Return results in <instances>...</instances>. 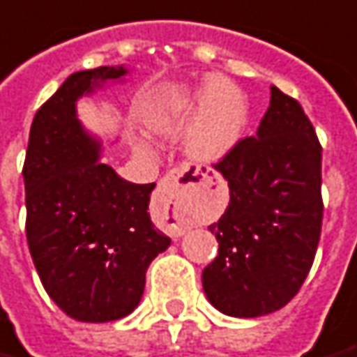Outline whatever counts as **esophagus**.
<instances>
[{
    "mask_svg": "<svg viewBox=\"0 0 357 357\" xmlns=\"http://www.w3.org/2000/svg\"><path fill=\"white\" fill-rule=\"evenodd\" d=\"M197 174H185V172L181 170H174L170 174H166L162 181L158 183V191H156V199H158V203L172 213L174 216V228H176V234L181 236L183 231H185V226H181V222H179V193H181V189H185V187H193V185H201L203 181H199L195 178Z\"/></svg>",
    "mask_w": 357,
    "mask_h": 357,
    "instance_id": "esophagus-1",
    "label": "esophagus"
}]
</instances>
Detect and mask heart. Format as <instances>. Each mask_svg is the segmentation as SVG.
I'll use <instances>...</instances> for the list:
<instances>
[{"instance_id":"1","label":"heart","mask_w":357,"mask_h":357,"mask_svg":"<svg viewBox=\"0 0 357 357\" xmlns=\"http://www.w3.org/2000/svg\"><path fill=\"white\" fill-rule=\"evenodd\" d=\"M144 126L154 133H178L187 129L183 149L187 156L203 164L226 158L238 146L248 123L243 94L220 75H208L193 89L172 86L154 94L143 114Z\"/></svg>"}]
</instances>
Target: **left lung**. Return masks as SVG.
Segmentation results:
<instances>
[{"instance_id":"left-lung-1","label":"left lung","mask_w":357,"mask_h":357,"mask_svg":"<svg viewBox=\"0 0 357 357\" xmlns=\"http://www.w3.org/2000/svg\"><path fill=\"white\" fill-rule=\"evenodd\" d=\"M230 204L208 226L218 257L203 271V290L230 317H261L298 294L321 236V144L298 102L271 86V106L255 137L214 166Z\"/></svg>"}]
</instances>
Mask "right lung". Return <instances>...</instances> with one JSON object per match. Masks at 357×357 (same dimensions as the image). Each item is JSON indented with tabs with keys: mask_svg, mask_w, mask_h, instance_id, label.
<instances>
[{
	"mask_svg": "<svg viewBox=\"0 0 357 357\" xmlns=\"http://www.w3.org/2000/svg\"><path fill=\"white\" fill-rule=\"evenodd\" d=\"M126 66L69 75L32 119L22 168L26 239L48 296L75 321L108 323L139 305L144 274L172 239L154 228V183H131L100 162L102 141L77 100L123 83Z\"/></svg>",
	"mask_w": 357,
	"mask_h": 357,
	"instance_id": "1",
	"label": "right lung"
}]
</instances>
